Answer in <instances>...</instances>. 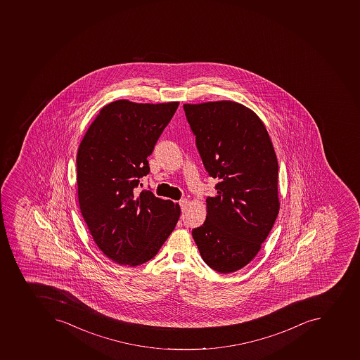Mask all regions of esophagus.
<instances>
[{
    "label": "esophagus",
    "mask_w": 360,
    "mask_h": 360,
    "mask_svg": "<svg viewBox=\"0 0 360 360\" xmlns=\"http://www.w3.org/2000/svg\"><path fill=\"white\" fill-rule=\"evenodd\" d=\"M179 204H180V206H181V210L182 212H184V210H187L188 204H189V201H188V199H181V200L179 201Z\"/></svg>",
    "instance_id": "34e87169"
}]
</instances>
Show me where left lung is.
<instances>
[{"instance_id":"1","label":"left lung","mask_w":360,"mask_h":360,"mask_svg":"<svg viewBox=\"0 0 360 360\" xmlns=\"http://www.w3.org/2000/svg\"><path fill=\"white\" fill-rule=\"evenodd\" d=\"M205 169L217 179L206 221L193 229L201 258L221 274L258 255L278 212V161L266 126L234 101L184 105Z\"/></svg>"}]
</instances>
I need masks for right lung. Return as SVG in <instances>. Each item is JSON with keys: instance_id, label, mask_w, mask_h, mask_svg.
<instances>
[{"instance_id": "obj_1", "label": "right lung", "mask_w": 360, "mask_h": 360, "mask_svg": "<svg viewBox=\"0 0 360 360\" xmlns=\"http://www.w3.org/2000/svg\"><path fill=\"white\" fill-rule=\"evenodd\" d=\"M179 102L105 105L81 141L77 156L79 210L103 255L122 266H139L159 252L180 217V206L150 190L139 195L148 158Z\"/></svg>"}]
</instances>
